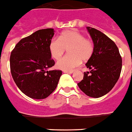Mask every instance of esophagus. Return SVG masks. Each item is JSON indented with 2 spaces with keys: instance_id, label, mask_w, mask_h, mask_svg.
Here are the masks:
<instances>
[{
  "instance_id": "34e87169",
  "label": "esophagus",
  "mask_w": 132,
  "mask_h": 132,
  "mask_svg": "<svg viewBox=\"0 0 132 132\" xmlns=\"http://www.w3.org/2000/svg\"><path fill=\"white\" fill-rule=\"evenodd\" d=\"M63 72L64 73H73V71H63Z\"/></svg>"
}]
</instances>
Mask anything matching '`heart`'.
Wrapping results in <instances>:
<instances>
[{
  "mask_svg": "<svg viewBox=\"0 0 132 132\" xmlns=\"http://www.w3.org/2000/svg\"><path fill=\"white\" fill-rule=\"evenodd\" d=\"M50 55L54 59L59 60L68 49V54L56 63V67L64 71H69L82 63L88 61L94 52V44L92 39L86 38L84 35L76 30H67L59 39L53 38L49 43Z\"/></svg>",
  "mask_w": 132,
  "mask_h": 132,
  "instance_id": "1",
  "label": "heart"
}]
</instances>
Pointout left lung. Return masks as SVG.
Returning <instances> with one entry per match:
<instances>
[{"mask_svg":"<svg viewBox=\"0 0 132 132\" xmlns=\"http://www.w3.org/2000/svg\"><path fill=\"white\" fill-rule=\"evenodd\" d=\"M94 44V52L86 66L90 71L84 72L83 80L78 83L86 95L98 98L107 94L119 78L122 58L115 43L94 28L87 26Z\"/></svg>","mask_w":132,"mask_h":132,"instance_id":"left-lung-1","label":"left lung"}]
</instances>
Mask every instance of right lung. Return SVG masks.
I'll list each match as a JSON object with an SVG mask.
<instances>
[{"label":"right lung","mask_w":132,"mask_h":132,"mask_svg":"<svg viewBox=\"0 0 132 132\" xmlns=\"http://www.w3.org/2000/svg\"><path fill=\"white\" fill-rule=\"evenodd\" d=\"M53 28L39 30L23 38L15 45L10 56L13 79L20 90L32 99H45L55 90L61 70L47 69L54 65L49 43Z\"/></svg>","instance_id":"obj_1"}]
</instances>
